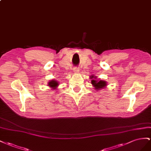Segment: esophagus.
Wrapping results in <instances>:
<instances>
[{
    "label": "esophagus",
    "instance_id": "obj_1",
    "mask_svg": "<svg viewBox=\"0 0 151 151\" xmlns=\"http://www.w3.org/2000/svg\"><path fill=\"white\" fill-rule=\"evenodd\" d=\"M79 71H80V68H78V67L73 68V72H74V73H77L79 72Z\"/></svg>",
    "mask_w": 151,
    "mask_h": 151
}]
</instances>
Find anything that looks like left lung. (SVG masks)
<instances>
[{
  "instance_id": "left-lung-1",
  "label": "left lung",
  "mask_w": 151,
  "mask_h": 151,
  "mask_svg": "<svg viewBox=\"0 0 151 151\" xmlns=\"http://www.w3.org/2000/svg\"><path fill=\"white\" fill-rule=\"evenodd\" d=\"M93 78V76H92L91 78ZM91 83L93 85V87H96V89L97 90L104 88L105 86H106V82L105 81H103V80H100L99 81H97L96 80H92Z\"/></svg>"
}]
</instances>
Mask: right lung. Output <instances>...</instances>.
<instances>
[{"label":"right lung","mask_w":151,"mask_h":151,"mask_svg":"<svg viewBox=\"0 0 151 151\" xmlns=\"http://www.w3.org/2000/svg\"><path fill=\"white\" fill-rule=\"evenodd\" d=\"M49 85L50 87L52 88H55L58 85V83L56 81H54V80H52L49 83Z\"/></svg>","instance_id":"add662e5"}]
</instances>
